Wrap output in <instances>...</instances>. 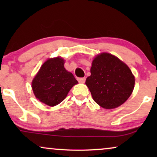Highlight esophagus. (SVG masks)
I'll list each match as a JSON object with an SVG mask.
<instances>
[{
	"mask_svg": "<svg viewBox=\"0 0 157 157\" xmlns=\"http://www.w3.org/2000/svg\"><path fill=\"white\" fill-rule=\"evenodd\" d=\"M78 82L79 83H85V81H86V78L85 77H83V78H78Z\"/></svg>",
	"mask_w": 157,
	"mask_h": 157,
	"instance_id": "esophagus-1",
	"label": "esophagus"
}]
</instances>
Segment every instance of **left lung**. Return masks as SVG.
I'll return each mask as SVG.
<instances>
[{
  "mask_svg": "<svg viewBox=\"0 0 157 157\" xmlns=\"http://www.w3.org/2000/svg\"><path fill=\"white\" fill-rule=\"evenodd\" d=\"M86 84L96 103L111 109L123 104L134 90L135 79L129 68L114 56L103 53L94 59Z\"/></svg>",
  "mask_w": 157,
  "mask_h": 157,
  "instance_id": "obj_1",
  "label": "left lung"
}]
</instances>
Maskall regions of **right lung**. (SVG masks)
Instances as JSON below:
<instances>
[{"label":"right lung","instance_id":"1","mask_svg":"<svg viewBox=\"0 0 157 157\" xmlns=\"http://www.w3.org/2000/svg\"><path fill=\"white\" fill-rule=\"evenodd\" d=\"M61 58L47 60L32 81V89L40 101L54 106L66 97L68 91L78 81L64 68Z\"/></svg>","mask_w":157,"mask_h":157}]
</instances>
